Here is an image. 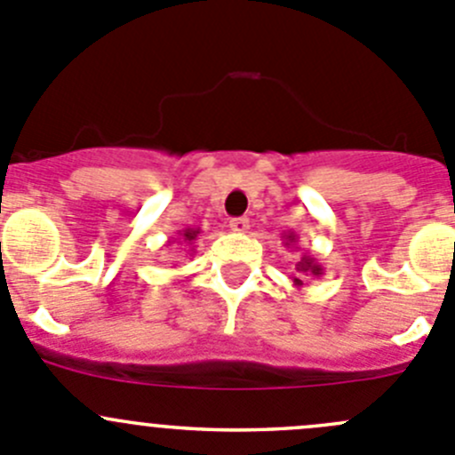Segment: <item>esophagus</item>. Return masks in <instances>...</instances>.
<instances>
[{"instance_id":"1","label":"esophagus","mask_w":455,"mask_h":455,"mask_svg":"<svg viewBox=\"0 0 455 455\" xmlns=\"http://www.w3.org/2000/svg\"><path fill=\"white\" fill-rule=\"evenodd\" d=\"M228 227H231V231L235 233H246L249 231V218H233Z\"/></svg>"}]
</instances>
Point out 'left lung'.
<instances>
[{
    "mask_svg": "<svg viewBox=\"0 0 455 455\" xmlns=\"http://www.w3.org/2000/svg\"><path fill=\"white\" fill-rule=\"evenodd\" d=\"M284 246H293L295 242H298V235H295L293 231L284 233ZM295 271H298V277H293V286H302L304 284V277H322V273H324V267H322L320 262H317L315 255L311 253H304L302 258H299V262H295Z\"/></svg>",
    "mask_w": 455,
    "mask_h": 455,
    "instance_id": "8db88e82",
    "label": "left lung"
}]
</instances>
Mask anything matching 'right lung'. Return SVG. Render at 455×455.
<instances>
[{"label": "right lung", "instance_id": "right-lung-1", "mask_svg": "<svg viewBox=\"0 0 455 455\" xmlns=\"http://www.w3.org/2000/svg\"><path fill=\"white\" fill-rule=\"evenodd\" d=\"M200 228H193V227H187V228H182V231L178 233V237H175L173 242H178V244H182V246H191V249L188 251H196L193 249V244H196L197 242V235H200ZM171 244V242H169Z\"/></svg>", "mask_w": 455, "mask_h": 455}]
</instances>
